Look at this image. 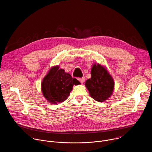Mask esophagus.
<instances>
[{
    "mask_svg": "<svg viewBox=\"0 0 152 152\" xmlns=\"http://www.w3.org/2000/svg\"><path fill=\"white\" fill-rule=\"evenodd\" d=\"M77 79L82 83H83L85 82V77H79V78H77Z\"/></svg>",
    "mask_w": 152,
    "mask_h": 152,
    "instance_id": "1",
    "label": "esophagus"
}]
</instances>
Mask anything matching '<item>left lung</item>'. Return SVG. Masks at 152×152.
<instances>
[{"label": "left lung", "mask_w": 152, "mask_h": 152, "mask_svg": "<svg viewBox=\"0 0 152 152\" xmlns=\"http://www.w3.org/2000/svg\"><path fill=\"white\" fill-rule=\"evenodd\" d=\"M91 75V77L86 80V87L93 99L103 102L113 94L114 80L107 70L99 64L93 66Z\"/></svg>", "instance_id": "obj_1"}]
</instances>
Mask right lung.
Masks as SVG:
<instances>
[{"instance_id":"1","label":"right lung","mask_w":152,"mask_h":152,"mask_svg":"<svg viewBox=\"0 0 152 152\" xmlns=\"http://www.w3.org/2000/svg\"><path fill=\"white\" fill-rule=\"evenodd\" d=\"M79 83L76 79L56 66L52 68L43 79L41 89L43 95L49 102L57 104L66 100L73 89V85Z\"/></svg>"}]
</instances>
